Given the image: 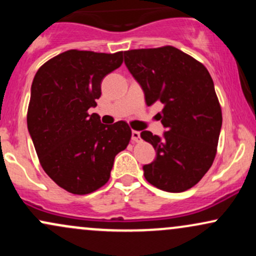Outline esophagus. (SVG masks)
<instances>
[{
    "mask_svg": "<svg viewBox=\"0 0 256 256\" xmlns=\"http://www.w3.org/2000/svg\"><path fill=\"white\" fill-rule=\"evenodd\" d=\"M132 142H140V131H132Z\"/></svg>",
    "mask_w": 256,
    "mask_h": 256,
    "instance_id": "esophagus-1",
    "label": "esophagus"
}]
</instances>
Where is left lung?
Instances as JSON below:
<instances>
[{
    "instance_id": "obj_1",
    "label": "left lung",
    "mask_w": 256,
    "mask_h": 256,
    "mask_svg": "<svg viewBox=\"0 0 256 256\" xmlns=\"http://www.w3.org/2000/svg\"><path fill=\"white\" fill-rule=\"evenodd\" d=\"M125 64L140 84L146 106L160 102V138L140 137L154 146V162L143 166L158 189L182 192L201 180L216 155L222 116L210 72L200 61L172 46L124 52Z\"/></svg>"
}]
</instances>
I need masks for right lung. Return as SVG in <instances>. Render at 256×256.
<instances>
[{
	"instance_id": "obj_1",
	"label": "right lung",
	"mask_w": 256,
	"mask_h": 256,
	"mask_svg": "<svg viewBox=\"0 0 256 256\" xmlns=\"http://www.w3.org/2000/svg\"><path fill=\"white\" fill-rule=\"evenodd\" d=\"M114 54L71 49L40 67L31 86L28 128L44 172L66 192H94L110 180L114 158L126 149V122L104 125L89 108L101 96V82L122 66Z\"/></svg>"
}]
</instances>
